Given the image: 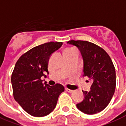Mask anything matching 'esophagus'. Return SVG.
I'll return each mask as SVG.
<instances>
[{"mask_svg":"<svg viewBox=\"0 0 126 126\" xmlns=\"http://www.w3.org/2000/svg\"><path fill=\"white\" fill-rule=\"evenodd\" d=\"M65 90L67 91V92L68 93H72L73 92V90H72V89H68V88H66L65 89Z\"/></svg>","mask_w":126,"mask_h":126,"instance_id":"34e87169","label":"esophagus"}]
</instances>
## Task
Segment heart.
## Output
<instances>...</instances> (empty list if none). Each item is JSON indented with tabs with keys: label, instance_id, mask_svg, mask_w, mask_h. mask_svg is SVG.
I'll list each match as a JSON object with an SVG mask.
<instances>
[{
	"label": "heart",
	"instance_id": "obj_1",
	"mask_svg": "<svg viewBox=\"0 0 126 126\" xmlns=\"http://www.w3.org/2000/svg\"><path fill=\"white\" fill-rule=\"evenodd\" d=\"M72 50H74V48H66V49L64 50V52H69V51H71Z\"/></svg>",
	"mask_w": 126,
	"mask_h": 126
}]
</instances>
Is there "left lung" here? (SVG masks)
<instances>
[{
    "label": "left lung",
    "instance_id": "1",
    "mask_svg": "<svg viewBox=\"0 0 126 126\" xmlns=\"http://www.w3.org/2000/svg\"><path fill=\"white\" fill-rule=\"evenodd\" d=\"M76 46L83 59V75L92 80L89 91H83L84 99L77 104L78 109L87 114L103 110L112 98L116 88V71L112 61L103 48L81 40H70Z\"/></svg>",
    "mask_w": 126,
    "mask_h": 126
}]
</instances>
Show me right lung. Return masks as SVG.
Here are the masks:
<instances>
[{
	"label": "right lung",
	"instance_id": "right-lung-1",
	"mask_svg": "<svg viewBox=\"0 0 126 126\" xmlns=\"http://www.w3.org/2000/svg\"><path fill=\"white\" fill-rule=\"evenodd\" d=\"M62 42H48L32 48L16 63L11 82L14 98L22 109L35 117H43L56 107L63 85L50 86L41 79L48 71L50 56L62 46Z\"/></svg>",
	"mask_w": 126,
	"mask_h": 126
}]
</instances>
